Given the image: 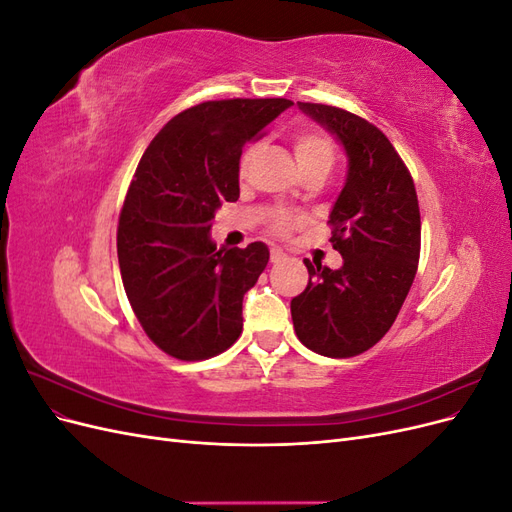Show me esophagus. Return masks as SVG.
<instances>
[{
	"mask_svg": "<svg viewBox=\"0 0 512 512\" xmlns=\"http://www.w3.org/2000/svg\"><path fill=\"white\" fill-rule=\"evenodd\" d=\"M288 256L282 252V250H271V262L273 265H280V262H284Z\"/></svg>",
	"mask_w": 512,
	"mask_h": 512,
	"instance_id": "esophagus-1",
	"label": "esophagus"
}]
</instances>
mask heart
<instances>
[{
  "label": "heart",
  "instance_id": "1",
  "mask_svg": "<svg viewBox=\"0 0 512 512\" xmlns=\"http://www.w3.org/2000/svg\"><path fill=\"white\" fill-rule=\"evenodd\" d=\"M258 145H247L241 156H239V173L245 175L247 166H250L254 153ZM292 149L294 156H297L301 173L309 168H324L331 170L335 162V147L331 143V138L327 134H322L318 130H301L292 136ZM307 224V218L303 213H294V211H282L275 213L273 218L267 222L269 235L277 239H288L294 230H299Z\"/></svg>",
  "mask_w": 512,
  "mask_h": 512
}]
</instances>
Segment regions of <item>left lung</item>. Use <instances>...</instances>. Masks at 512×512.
Instances as JSON below:
<instances>
[{"instance_id":"8db88e82","label":"left lung","mask_w":512,"mask_h":512,"mask_svg":"<svg viewBox=\"0 0 512 512\" xmlns=\"http://www.w3.org/2000/svg\"><path fill=\"white\" fill-rule=\"evenodd\" d=\"M342 141L348 179L331 211V245L342 269L312 265L290 303L294 333L316 354L348 359L393 327L421 256V211L408 166L374 123L344 108L299 102Z\"/></svg>"}]
</instances>
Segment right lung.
Here are the masks:
<instances>
[{
  "label": "right lung",
  "instance_id": "add662e5",
  "mask_svg": "<svg viewBox=\"0 0 512 512\" xmlns=\"http://www.w3.org/2000/svg\"><path fill=\"white\" fill-rule=\"evenodd\" d=\"M290 104L232 98L185 108L136 166L117 226L121 282L147 337L179 361L218 356L243 331V294L269 250L256 241L224 252L209 230L215 209L239 198L243 145Z\"/></svg>",
  "mask_w": 512,
  "mask_h": 512
}]
</instances>
